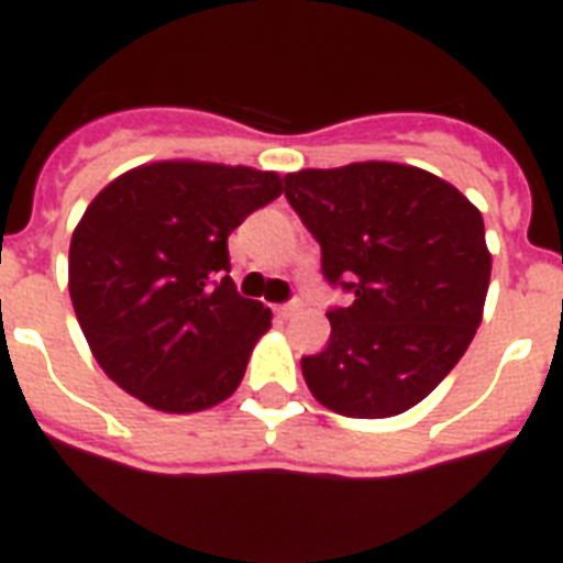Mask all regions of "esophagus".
Instances as JSON below:
<instances>
[{
  "label": "esophagus",
  "mask_w": 563,
  "mask_h": 563,
  "mask_svg": "<svg viewBox=\"0 0 563 563\" xmlns=\"http://www.w3.org/2000/svg\"><path fill=\"white\" fill-rule=\"evenodd\" d=\"M300 312V303H295V300H291V303H280V307H274V316L277 318H295Z\"/></svg>",
  "instance_id": "34e87169"
}]
</instances>
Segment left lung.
I'll return each instance as SVG.
<instances>
[{"label": "left lung", "instance_id": "left-lung-1", "mask_svg": "<svg viewBox=\"0 0 563 563\" xmlns=\"http://www.w3.org/2000/svg\"><path fill=\"white\" fill-rule=\"evenodd\" d=\"M286 198L321 245L327 283L353 295L327 312L330 344L300 360L312 397L344 418L418 406L482 324V212L432 172L385 161L291 172Z\"/></svg>", "mask_w": 563, "mask_h": 563}]
</instances>
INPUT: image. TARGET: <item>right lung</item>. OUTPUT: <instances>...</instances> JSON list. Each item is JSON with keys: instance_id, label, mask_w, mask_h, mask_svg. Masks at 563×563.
<instances>
[{"instance_id": "add662e5", "label": "right lung", "mask_w": 563, "mask_h": 563, "mask_svg": "<svg viewBox=\"0 0 563 563\" xmlns=\"http://www.w3.org/2000/svg\"><path fill=\"white\" fill-rule=\"evenodd\" d=\"M280 192L277 172L161 161L92 198L69 242V298L119 388L169 415L236 391L272 309L236 291L228 236Z\"/></svg>"}]
</instances>
